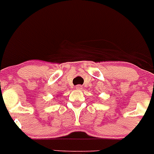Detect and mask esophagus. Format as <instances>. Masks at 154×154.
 I'll list each match as a JSON object with an SVG mask.
<instances>
[{
  "instance_id": "1",
  "label": "esophagus",
  "mask_w": 154,
  "mask_h": 154,
  "mask_svg": "<svg viewBox=\"0 0 154 154\" xmlns=\"http://www.w3.org/2000/svg\"><path fill=\"white\" fill-rule=\"evenodd\" d=\"M82 87L81 86V85H77V86L75 87V89H76V90H82Z\"/></svg>"
}]
</instances>
